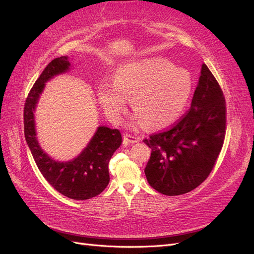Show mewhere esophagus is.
I'll return each mask as SVG.
<instances>
[{"label": "esophagus", "mask_w": 254, "mask_h": 254, "mask_svg": "<svg viewBox=\"0 0 254 254\" xmlns=\"http://www.w3.org/2000/svg\"><path fill=\"white\" fill-rule=\"evenodd\" d=\"M124 140L127 142V143H130V144H134V143H137L140 141V139L135 135H131V134H128V133H125L124 134Z\"/></svg>", "instance_id": "esophagus-1"}]
</instances>
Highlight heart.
<instances>
[{
	"label": "heart",
	"instance_id": "b5f03b06",
	"mask_svg": "<svg viewBox=\"0 0 254 254\" xmlns=\"http://www.w3.org/2000/svg\"><path fill=\"white\" fill-rule=\"evenodd\" d=\"M193 91V78L183 67L161 58H146L120 65L113 82L97 84V98L107 115L120 122L128 98L135 111V125L158 128L171 124L186 109Z\"/></svg>",
	"mask_w": 254,
	"mask_h": 254
}]
</instances>
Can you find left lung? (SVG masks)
Returning a JSON list of instances; mask_svg holds the SVG:
<instances>
[{"label":"left lung","instance_id":"obj_1","mask_svg":"<svg viewBox=\"0 0 254 254\" xmlns=\"http://www.w3.org/2000/svg\"><path fill=\"white\" fill-rule=\"evenodd\" d=\"M226 133V102L217 80L201 65L190 109L172 128L150 135L145 167L150 187L166 196L193 190L207 178Z\"/></svg>","mask_w":254,"mask_h":254}]
</instances>
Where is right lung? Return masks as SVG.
Masks as SVG:
<instances>
[{
	"label": "right lung",
	"mask_w": 254,
	"mask_h": 254,
	"mask_svg": "<svg viewBox=\"0 0 254 254\" xmlns=\"http://www.w3.org/2000/svg\"><path fill=\"white\" fill-rule=\"evenodd\" d=\"M67 56L52 60L37 79L26 98L24 107V134L39 171L51 186L64 196L86 200L99 195L110 181L109 161L122 144L118 129L98 126L94 135L79 155L70 161L50 157L38 142L35 111L45 83L57 75L70 71Z\"/></svg>",
	"instance_id": "right-lung-1"
}]
</instances>
